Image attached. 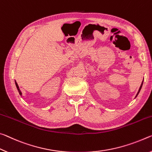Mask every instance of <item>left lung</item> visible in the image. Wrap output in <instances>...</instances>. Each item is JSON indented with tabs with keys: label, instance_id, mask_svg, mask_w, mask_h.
<instances>
[{
	"label": "left lung",
	"instance_id": "left-lung-1",
	"mask_svg": "<svg viewBox=\"0 0 152 152\" xmlns=\"http://www.w3.org/2000/svg\"><path fill=\"white\" fill-rule=\"evenodd\" d=\"M143 81H142V83H141V86H140V88H139V91H138V92H137V95H136V96H135V97L137 96V95H138L139 93V91H140V90H141V88H142V86H143Z\"/></svg>",
	"mask_w": 152,
	"mask_h": 152
}]
</instances>
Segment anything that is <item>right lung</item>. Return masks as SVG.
Listing matches in <instances>:
<instances>
[{
    "instance_id": "right-lung-1",
    "label": "right lung",
    "mask_w": 152,
    "mask_h": 152,
    "mask_svg": "<svg viewBox=\"0 0 152 152\" xmlns=\"http://www.w3.org/2000/svg\"><path fill=\"white\" fill-rule=\"evenodd\" d=\"M15 85H16V87H17V90H18L19 93V94H20V96H22V93H21V90H20V89H19V86H18V84L17 83V82H16V81H15Z\"/></svg>"
}]
</instances>
